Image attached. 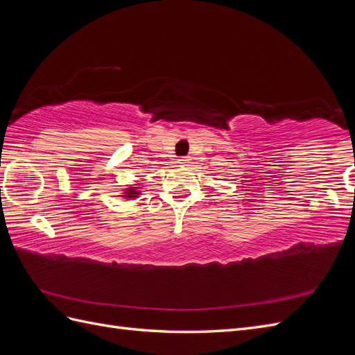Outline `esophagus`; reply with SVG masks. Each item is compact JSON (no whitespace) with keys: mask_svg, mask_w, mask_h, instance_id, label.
<instances>
[{"mask_svg":"<svg viewBox=\"0 0 355 355\" xmlns=\"http://www.w3.org/2000/svg\"><path fill=\"white\" fill-rule=\"evenodd\" d=\"M188 161H189V157H180V158H179V163H180V164H187Z\"/></svg>","mask_w":355,"mask_h":355,"instance_id":"34e87169","label":"esophagus"}]
</instances>
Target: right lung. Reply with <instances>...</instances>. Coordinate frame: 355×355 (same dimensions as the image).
I'll return each instance as SVG.
<instances>
[{"instance_id":"right-lung-1","label":"right lung","mask_w":355,"mask_h":355,"mask_svg":"<svg viewBox=\"0 0 355 355\" xmlns=\"http://www.w3.org/2000/svg\"><path fill=\"white\" fill-rule=\"evenodd\" d=\"M136 194H137V192L132 188V189H128V192H125V197H128V198H133V197H136Z\"/></svg>"}]
</instances>
